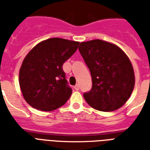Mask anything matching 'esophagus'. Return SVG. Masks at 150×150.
I'll return each mask as SVG.
<instances>
[{"label": "esophagus", "mask_w": 150, "mask_h": 150, "mask_svg": "<svg viewBox=\"0 0 150 150\" xmlns=\"http://www.w3.org/2000/svg\"><path fill=\"white\" fill-rule=\"evenodd\" d=\"M74 89H75V91H79V84L75 85V87H74Z\"/></svg>", "instance_id": "esophagus-1"}]
</instances>
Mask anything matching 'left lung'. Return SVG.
<instances>
[{"instance_id":"1","label":"left lung","mask_w":150,"mask_h":150,"mask_svg":"<svg viewBox=\"0 0 150 150\" xmlns=\"http://www.w3.org/2000/svg\"><path fill=\"white\" fill-rule=\"evenodd\" d=\"M79 50L90 71L92 87L83 94L91 107L103 112L116 110L132 94L135 76L122 50L100 39L81 42Z\"/></svg>"}]
</instances>
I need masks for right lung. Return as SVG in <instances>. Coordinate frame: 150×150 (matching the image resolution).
Returning a JSON list of instances; mask_svg holds the SVG:
<instances>
[{
    "label": "right lung",
    "mask_w": 150,
    "mask_h": 150,
    "mask_svg": "<svg viewBox=\"0 0 150 150\" xmlns=\"http://www.w3.org/2000/svg\"><path fill=\"white\" fill-rule=\"evenodd\" d=\"M79 42L53 38L38 43L23 60L19 84L23 97L31 107L50 112L65 104L72 89L62 65L74 54Z\"/></svg>",
    "instance_id": "obj_1"
}]
</instances>
